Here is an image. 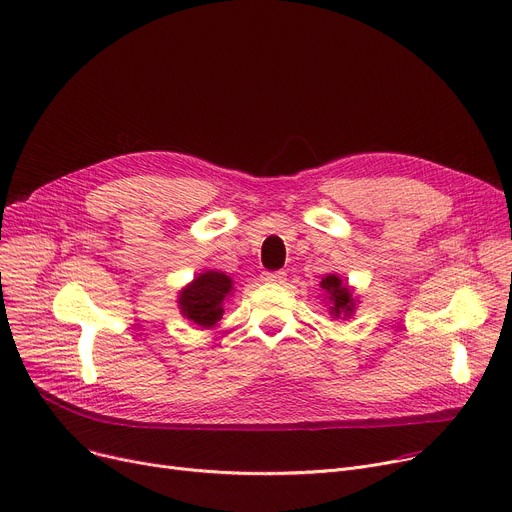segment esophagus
Instances as JSON below:
<instances>
[{
    "label": "esophagus",
    "mask_w": 512,
    "mask_h": 512,
    "mask_svg": "<svg viewBox=\"0 0 512 512\" xmlns=\"http://www.w3.org/2000/svg\"><path fill=\"white\" fill-rule=\"evenodd\" d=\"M262 281L264 283H272V285H283L287 281V274L285 272H264L262 274Z\"/></svg>",
    "instance_id": "34e87169"
}]
</instances>
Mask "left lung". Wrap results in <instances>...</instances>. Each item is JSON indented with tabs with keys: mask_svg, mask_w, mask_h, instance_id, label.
I'll return each instance as SVG.
<instances>
[{
	"mask_svg": "<svg viewBox=\"0 0 512 512\" xmlns=\"http://www.w3.org/2000/svg\"><path fill=\"white\" fill-rule=\"evenodd\" d=\"M320 289L324 293V301L328 303V313L332 320H350L355 316L359 297L355 295V289H352L346 281H342L338 274L330 272L320 281Z\"/></svg>",
	"mask_w": 512,
	"mask_h": 512,
	"instance_id": "8db88e82",
	"label": "left lung"
}]
</instances>
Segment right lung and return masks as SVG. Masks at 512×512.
Wrapping results in <instances>:
<instances>
[{
  "instance_id": "obj_1",
  "label": "right lung",
  "mask_w": 512,
  "mask_h": 512,
  "mask_svg": "<svg viewBox=\"0 0 512 512\" xmlns=\"http://www.w3.org/2000/svg\"><path fill=\"white\" fill-rule=\"evenodd\" d=\"M233 295V279L221 270H203L180 289L178 309L196 328H213L223 316V303Z\"/></svg>"
}]
</instances>
